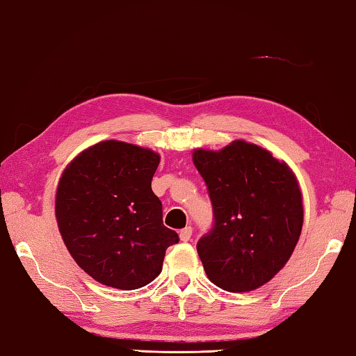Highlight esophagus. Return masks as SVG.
<instances>
[{"label":"esophagus","mask_w":356,"mask_h":356,"mask_svg":"<svg viewBox=\"0 0 356 356\" xmlns=\"http://www.w3.org/2000/svg\"><path fill=\"white\" fill-rule=\"evenodd\" d=\"M191 232H193L191 226H186V227H184L182 231L179 232V237H180V240H182V242H188V240L191 238Z\"/></svg>","instance_id":"1"}]
</instances>
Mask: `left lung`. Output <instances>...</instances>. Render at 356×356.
<instances>
[{"label": "left lung", "mask_w": 356, "mask_h": 356, "mask_svg": "<svg viewBox=\"0 0 356 356\" xmlns=\"http://www.w3.org/2000/svg\"><path fill=\"white\" fill-rule=\"evenodd\" d=\"M206 180L213 227L196 245L207 278L227 292L256 291L291 259L303 227L297 176L270 150L236 140L220 150L195 149Z\"/></svg>", "instance_id": "left-lung-1"}]
</instances>
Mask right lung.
Instances as JSON below:
<instances>
[{
  "label": "right lung",
  "mask_w": 356,
  "mask_h": 356,
  "mask_svg": "<svg viewBox=\"0 0 356 356\" xmlns=\"http://www.w3.org/2000/svg\"><path fill=\"white\" fill-rule=\"evenodd\" d=\"M160 154L106 140L84 149L59 177L55 215L78 267L100 284L134 291L160 275L179 236L152 191Z\"/></svg>",
  "instance_id": "add662e5"
}]
</instances>
